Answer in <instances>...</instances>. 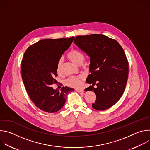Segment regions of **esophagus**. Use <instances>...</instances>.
<instances>
[{
    "instance_id": "1",
    "label": "esophagus",
    "mask_w": 150,
    "mask_h": 150,
    "mask_svg": "<svg viewBox=\"0 0 150 150\" xmlns=\"http://www.w3.org/2000/svg\"><path fill=\"white\" fill-rule=\"evenodd\" d=\"M75 91L78 93H83V91L82 89H75Z\"/></svg>"
}]
</instances>
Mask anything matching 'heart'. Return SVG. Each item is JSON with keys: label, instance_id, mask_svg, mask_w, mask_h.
Returning a JSON list of instances; mask_svg holds the SVG:
<instances>
[{"label": "heart", "instance_id": "obj_1", "mask_svg": "<svg viewBox=\"0 0 150 150\" xmlns=\"http://www.w3.org/2000/svg\"><path fill=\"white\" fill-rule=\"evenodd\" d=\"M67 56L72 62H73L75 64H77V65L80 63H82L85 59L84 54L81 51L76 49H73L70 51L68 54ZM62 64V60L60 59L57 65V72H60L61 71ZM83 79L84 76L82 75L71 76L65 81V84L68 87L78 88L81 87Z\"/></svg>", "mask_w": 150, "mask_h": 150}]
</instances>
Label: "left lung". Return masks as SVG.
I'll return each instance as SVG.
<instances>
[{
	"instance_id": "1",
	"label": "left lung",
	"mask_w": 150,
	"mask_h": 150,
	"mask_svg": "<svg viewBox=\"0 0 150 150\" xmlns=\"http://www.w3.org/2000/svg\"><path fill=\"white\" fill-rule=\"evenodd\" d=\"M74 42L90 57L87 82L91 85L86 91L96 94L92 107L97 110L111 108L122 96L127 80L129 65L123 49L116 40L102 34L79 35Z\"/></svg>"
}]
</instances>
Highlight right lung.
<instances>
[{
  "label": "right lung",
  "mask_w": 150,
  "mask_h": 150,
  "mask_svg": "<svg viewBox=\"0 0 150 150\" xmlns=\"http://www.w3.org/2000/svg\"><path fill=\"white\" fill-rule=\"evenodd\" d=\"M74 37L69 38L43 39L30 46L21 62V74L27 92L41 110L55 113L65 104L67 95L74 88L63 87L60 91L51 85L56 83L57 65L70 47Z\"/></svg>",
  "instance_id": "obj_1"
}]
</instances>
